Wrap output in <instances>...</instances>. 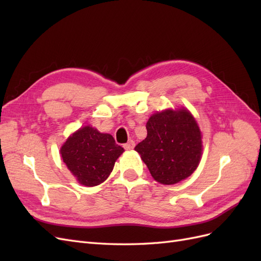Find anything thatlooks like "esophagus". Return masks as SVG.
<instances>
[{
	"instance_id": "1",
	"label": "esophagus",
	"mask_w": 261,
	"mask_h": 261,
	"mask_svg": "<svg viewBox=\"0 0 261 261\" xmlns=\"http://www.w3.org/2000/svg\"><path fill=\"white\" fill-rule=\"evenodd\" d=\"M134 147H135V141H134V140H129L127 144H125V145H124V148H125L126 150L134 149Z\"/></svg>"
}]
</instances>
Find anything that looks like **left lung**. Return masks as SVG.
<instances>
[{
    "mask_svg": "<svg viewBox=\"0 0 261 261\" xmlns=\"http://www.w3.org/2000/svg\"><path fill=\"white\" fill-rule=\"evenodd\" d=\"M147 137L135 150L152 177L173 185L191 176L202 153L199 126L186 109L156 112L146 125Z\"/></svg>",
    "mask_w": 261,
    "mask_h": 261,
    "instance_id": "1",
    "label": "left lung"
}]
</instances>
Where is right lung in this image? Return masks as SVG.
I'll use <instances>...</instances> for the list:
<instances>
[{
	"mask_svg": "<svg viewBox=\"0 0 261 261\" xmlns=\"http://www.w3.org/2000/svg\"><path fill=\"white\" fill-rule=\"evenodd\" d=\"M124 152L112 135L91 126L76 130L61 148L62 159L82 185L97 186L108 178L116 159Z\"/></svg>",
	"mask_w": 261,
	"mask_h": 261,
	"instance_id": "add662e5",
	"label": "right lung"
}]
</instances>
